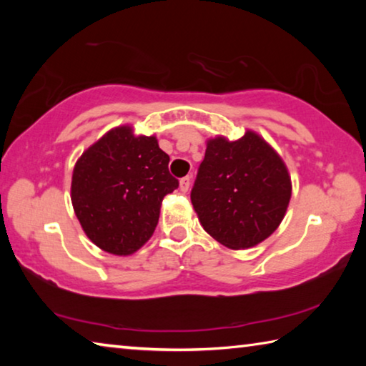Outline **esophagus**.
<instances>
[{"label": "esophagus", "instance_id": "34e87169", "mask_svg": "<svg viewBox=\"0 0 366 366\" xmlns=\"http://www.w3.org/2000/svg\"><path fill=\"white\" fill-rule=\"evenodd\" d=\"M179 187H181L182 192H187L189 187H190V177L185 176L181 179V182H179Z\"/></svg>", "mask_w": 366, "mask_h": 366}]
</instances>
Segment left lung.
Segmentation results:
<instances>
[{
    "instance_id": "left-lung-1",
    "label": "left lung",
    "mask_w": 366,
    "mask_h": 366,
    "mask_svg": "<svg viewBox=\"0 0 366 366\" xmlns=\"http://www.w3.org/2000/svg\"><path fill=\"white\" fill-rule=\"evenodd\" d=\"M292 184L286 164L258 134L209 139L190 192L203 229L240 250L263 242L286 214Z\"/></svg>"
}]
</instances>
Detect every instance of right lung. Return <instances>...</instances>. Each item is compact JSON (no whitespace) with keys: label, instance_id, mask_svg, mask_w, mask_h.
Here are the masks:
<instances>
[{"label":"right lung","instance_id":"1","mask_svg":"<svg viewBox=\"0 0 366 366\" xmlns=\"http://www.w3.org/2000/svg\"><path fill=\"white\" fill-rule=\"evenodd\" d=\"M157 137L111 129L86 148L72 172L74 212L92 242L113 255H131L154 232L163 198L179 187Z\"/></svg>","mask_w":366,"mask_h":366}]
</instances>
